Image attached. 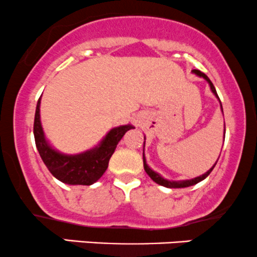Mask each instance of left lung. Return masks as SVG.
<instances>
[{"mask_svg": "<svg viewBox=\"0 0 257 257\" xmlns=\"http://www.w3.org/2000/svg\"><path fill=\"white\" fill-rule=\"evenodd\" d=\"M193 73H195V74L199 75V77L204 78L205 80H206L207 83L210 84L211 91H212L213 94H215V96L219 100V97H218V95H217V91H216L215 86H213L212 81H211L210 79H208L207 75L205 74V73L200 72V70H197V69H194ZM219 103H221V100H219ZM221 109H222V112H223V108H222V103H221ZM224 135H225V129H224ZM144 139H145V138H144ZM144 146H145V142H144ZM218 159H219V157H218ZM143 161H144V170H145L146 173L149 174V177H150V178L154 180L155 183H157V184L162 185V187H166V188H187V187H191V185H195L199 182H201V180H204L205 178H206L208 174H210L211 172H212L213 168H215V166H216V163H217L216 162L215 165L212 166V168H210V170H208L205 174H202V176L196 177V178L189 179V180H178V182H176V180L165 179L162 176H160V174L157 173V172L152 171L151 168L148 166V163H146V159H145V155H144V152H143Z\"/></svg>", "mask_w": 257, "mask_h": 257, "instance_id": "8db88e82", "label": "left lung"}]
</instances>
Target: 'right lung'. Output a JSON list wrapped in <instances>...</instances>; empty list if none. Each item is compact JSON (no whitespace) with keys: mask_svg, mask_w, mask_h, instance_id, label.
<instances>
[{"mask_svg":"<svg viewBox=\"0 0 257 257\" xmlns=\"http://www.w3.org/2000/svg\"><path fill=\"white\" fill-rule=\"evenodd\" d=\"M40 100L36 105L34 119V137L42 161L55 178L69 185H91L105 173L111 156L123 135L133 125H119L111 129L102 142L85 152L77 155L61 154L50 145L45 138L40 120Z\"/></svg>","mask_w":257,"mask_h":257,"instance_id":"1","label":"right lung"}]
</instances>
